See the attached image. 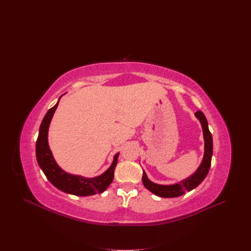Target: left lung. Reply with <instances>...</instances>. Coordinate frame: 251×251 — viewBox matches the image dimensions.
I'll use <instances>...</instances> for the list:
<instances>
[{"mask_svg":"<svg viewBox=\"0 0 251 251\" xmlns=\"http://www.w3.org/2000/svg\"><path fill=\"white\" fill-rule=\"evenodd\" d=\"M196 117L200 120L202 128L203 139H204V154L202 161L198 168V170L189 177L181 181L180 183H176L174 185H158L151 182L145 171H143L142 181L144 184L145 188L148 189L150 192L155 194L161 198H176L184 195L186 192H190L197 188L206 176L211 163V156H212V137L208 130V125L205 116L201 111H197L195 113Z\"/></svg>","mask_w":251,"mask_h":251,"instance_id":"obj_1","label":"left lung"}]
</instances>
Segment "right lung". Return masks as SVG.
Masks as SVG:
<instances>
[{
    "label": "right lung",
    "mask_w": 251,
    "mask_h": 251,
    "mask_svg": "<svg viewBox=\"0 0 251 251\" xmlns=\"http://www.w3.org/2000/svg\"><path fill=\"white\" fill-rule=\"evenodd\" d=\"M59 99L52 108H50L47 112L40 127L37 145H35V155H37L39 166L45 173L48 180L55 188H57L58 190L66 194L79 196V197H86V196H92L95 194H100L108 188V186L113 181L114 170L117 165L119 153H117L114 156L113 162L109 167V169H107L103 174H101L98 176L84 177L82 176L71 175L64 172L56 164L52 156V153L50 149L49 141H48L49 127H50L51 118L54 114V111L57 108Z\"/></svg>",
    "instance_id": "add662e5"
}]
</instances>
